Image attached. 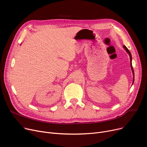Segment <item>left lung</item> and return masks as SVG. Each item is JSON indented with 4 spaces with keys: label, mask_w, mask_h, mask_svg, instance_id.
Returning a JSON list of instances; mask_svg holds the SVG:
<instances>
[{
    "label": "left lung",
    "mask_w": 147,
    "mask_h": 147,
    "mask_svg": "<svg viewBox=\"0 0 147 147\" xmlns=\"http://www.w3.org/2000/svg\"><path fill=\"white\" fill-rule=\"evenodd\" d=\"M123 48H124L125 49V50L126 51V52L129 53V55L130 56V66H131V68H132V73H133V74H134V68H133V67H132V55H131V53L130 52V51H129V49L126 47L125 46H123ZM133 82H134V79H133Z\"/></svg>",
    "instance_id": "1"
}]
</instances>
